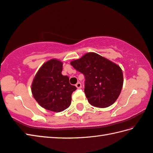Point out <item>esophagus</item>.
Segmentation results:
<instances>
[{"mask_svg":"<svg viewBox=\"0 0 153 153\" xmlns=\"http://www.w3.org/2000/svg\"><path fill=\"white\" fill-rule=\"evenodd\" d=\"M76 86L77 88H82V84L80 82H77L76 84Z\"/></svg>","mask_w":153,"mask_h":153,"instance_id":"1","label":"esophagus"}]
</instances>
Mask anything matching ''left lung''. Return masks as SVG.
<instances>
[{
	"mask_svg": "<svg viewBox=\"0 0 153 153\" xmlns=\"http://www.w3.org/2000/svg\"><path fill=\"white\" fill-rule=\"evenodd\" d=\"M71 65L84 74V92L91 105L106 108L118 99L123 85V74L118 65L95 53H88Z\"/></svg>",
	"mask_w": 153,
	"mask_h": 153,
	"instance_id": "left-lung-1",
	"label": "left lung"
}]
</instances>
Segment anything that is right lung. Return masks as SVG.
Wrapping results in <instances>:
<instances>
[{
    "mask_svg": "<svg viewBox=\"0 0 153 153\" xmlns=\"http://www.w3.org/2000/svg\"><path fill=\"white\" fill-rule=\"evenodd\" d=\"M63 63L53 59L41 66L31 85L33 96L41 106L59 112L71 104V94L76 90L69 84V77L63 76Z\"/></svg>",
    "mask_w": 153,
    "mask_h": 153,
    "instance_id": "add662e5",
    "label": "right lung"
}]
</instances>
